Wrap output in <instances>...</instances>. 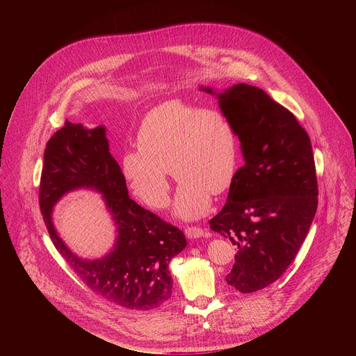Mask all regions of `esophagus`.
<instances>
[{
    "label": "esophagus",
    "instance_id": "34e87169",
    "mask_svg": "<svg viewBox=\"0 0 356 356\" xmlns=\"http://www.w3.org/2000/svg\"><path fill=\"white\" fill-rule=\"evenodd\" d=\"M184 234H186L188 238H191V239L201 238V236L206 235L204 229L200 228V227H187V228L184 229Z\"/></svg>",
    "mask_w": 356,
    "mask_h": 356
}]
</instances>
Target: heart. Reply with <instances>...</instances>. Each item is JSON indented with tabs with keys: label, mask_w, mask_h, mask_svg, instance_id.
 Listing matches in <instances>:
<instances>
[{
	"label": "heart",
	"mask_w": 356,
	"mask_h": 356,
	"mask_svg": "<svg viewBox=\"0 0 356 356\" xmlns=\"http://www.w3.org/2000/svg\"><path fill=\"white\" fill-rule=\"evenodd\" d=\"M138 149L127 150L122 170L146 206L162 210L170 194L169 172L181 181L176 213L186 220L204 214L211 194L225 193L238 168V135L217 108H201L183 99L165 101L142 120Z\"/></svg>",
	"instance_id": "obj_1"
}]
</instances>
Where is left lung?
<instances>
[{
  "label": "left lung",
  "instance_id": "left-lung-1",
  "mask_svg": "<svg viewBox=\"0 0 356 356\" xmlns=\"http://www.w3.org/2000/svg\"><path fill=\"white\" fill-rule=\"evenodd\" d=\"M217 95L236 129L245 165L209 222L236 248L227 283L252 293L276 282L306 239L318 204L314 155L294 114L264 90L241 83Z\"/></svg>",
  "mask_w": 356,
  "mask_h": 356
}]
</instances>
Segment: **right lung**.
I'll use <instances>...</instances> for the list:
<instances>
[{
    "label": "right lung",
    "instance_id": "right-lung-1",
    "mask_svg": "<svg viewBox=\"0 0 356 356\" xmlns=\"http://www.w3.org/2000/svg\"><path fill=\"white\" fill-rule=\"evenodd\" d=\"M91 186L105 194L119 225L116 249L103 260H80L67 249L51 224V209L65 193ZM39 207L60 255L99 297L129 310H152L172 296L170 261L187 242L184 234L128 197L120 165L108 150L106 129L65 122L47 140L39 184Z\"/></svg>",
    "mask_w": 356,
    "mask_h": 356
}]
</instances>
